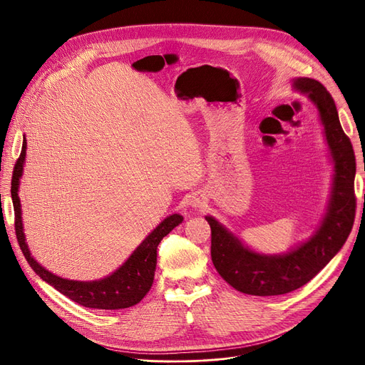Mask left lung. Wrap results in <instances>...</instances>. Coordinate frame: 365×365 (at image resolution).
<instances>
[{"mask_svg":"<svg viewBox=\"0 0 365 365\" xmlns=\"http://www.w3.org/2000/svg\"><path fill=\"white\" fill-rule=\"evenodd\" d=\"M295 88L307 92L319 110L325 137L334 161V186L328 213L312 239L287 255L265 257L245 247L217 220L207 219L212 230V261L232 288L249 295H282L310 282L334 258L354 227L355 153L349 137L341 128L334 100L325 86L313 78H297Z\"/></svg>","mask_w":365,"mask_h":365,"instance_id":"left-lung-1","label":"left lung"}]
</instances>
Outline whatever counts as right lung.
<instances>
[{"label": "right lung", "instance_id": "add662e5", "mask_svg": "<svg viewBox=\"0 0 365 365\" xmlns=\"http://www.w3.org/2000/svg\"><path fill=\"white\" fill-rule=\"evenodd\" d=\"M25 155L26 140H24L21 155L13 168L11 200L14 209L16 239H18L21 250L31 268H33L44 282L52 284L56 291L76 301L77 304L89 309L118 310L131 307L140 303L143 297L149 292L153 283L158 245L161 243V240L173 228H176L179 224H182L183 217L180 215H171L167 219H164L161 224L153 230V232L146 237V240L134 250L128 261H126L112 276L95 282H76L58 277L51 272H47L46 268H43L33 257H31L29 249L25 243L21 217V201L18 197L19 179L22 176Z\"/></svg>", "mask_w": 365, "mask_h": 365}]
</instances>
